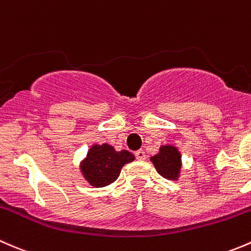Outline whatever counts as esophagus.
Returning <instances> with one entry per match:
<instances>
[{
    "mask_svg": "<svg viewBox=\"0 0 251 251\" xmlns=\"http://www.w3.org/2000/svg\"><path fill=\"white\" fill-rule=\"evenodd\" d=\"M135 156H136V159H139V161H144V159L146 158V153H145L144 150H139V151H136Z\"/></svg>",
    "mask_w": 251,
    "mask_h": 251,
    "instance_id": "34e87169",
    "label": "esophagus"
}]
</instances>
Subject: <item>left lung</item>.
I'll list each match as a JSON object with an SVG mask.
<instances>
[{
  "label": "left lung",
  "mask_w": 251,
  "mask_h": 251,
  "mask_svg": "<svg viewBox=\"0 0 251 251\" xmlns=\"http://www.w3.org/2000/svg\"><path fill=\"white\" fill-rule=\"evenodd\" d=\"M150 161L164 179L176 181L181 176V153L174 145H161L158 153L150 157Z\"/></svg>",
  "instance_id": "8db88e82"
}]
</instances>
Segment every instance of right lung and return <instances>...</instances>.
Returning a JSON list of instances; mask_svg holds the SVG:
<instances>
[{"label": "right lung", "instance_id": "right-lung-1", "mask_svg": "<svg viewBox=\"0 0 251 251\" xmlns=\"http://www.w3.org/2000/svg\"><path fill=\"white\" fill-rule=\"evenodd\" d=\"M134 159L135 156L126 150L116 151L108 144H95L89 147L87 156L79 163V170L90 186L101 188L115 182L122 168Z\"/></svg>", "mask_w": 251, "mask_h": 251}]
</instances>
